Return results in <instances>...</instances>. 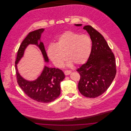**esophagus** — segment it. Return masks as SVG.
<instances>
[{"mask_svg": "<svg viewBox=\"0 0 131 131\" xmlns=\"http://www.w3.org/2000/svg\"><path fill=\"white\" fill-rule=\"evenodd\" d=\"M71 72L69 70H66L64 71V74L65 75H70L71 74Z\"/></svg>", "mask_w": 131, "mask_h": 131, "instance_id": "obj_1", "label": "esophagus"}]
</instances>
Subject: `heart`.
<instances>
[{
    "label": "heart",
    "instance_id": "1",
    "mask_svg": "<svg viewBox=\"0 0 131 131\" xmlns=\"http://www.w3.org/2000/svg\"><path fill=\"white\" fill-rule=\"evenodd\" d=\"M92 48L90 38L86 34L80 35L73 31H65L56 39L55 44L48 47L47 54L50 60L57 67L62 65L66 55L72 63L80 65L85 62L90 56Z\"/></svg>",
    "mask_w": 131,
    "mask_h": 131
}]
</instances>
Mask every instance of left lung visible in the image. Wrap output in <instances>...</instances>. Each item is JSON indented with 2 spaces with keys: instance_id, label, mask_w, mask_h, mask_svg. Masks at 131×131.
<instances>
[{
  "instance_id": "8db88e82",
  "label": "left lung",
  "mask_w": 131,
  "mask_h": 131,
  "mask_svg": "<svg viewBox=\"0 0 131 131\" xmlns=\"http://www.w3.org/2000/svg\"><path fill=\"white\" fill-rule=\"evenodd\" d=\"M83 29L90 36L92 49L87 62L76 70L81 77L78 89L84 96L94 98L104 93L112 84L116 74L115 59L100 33L90 25L84 26Z\"/></svg>"
}]
</instances>
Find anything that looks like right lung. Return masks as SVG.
Segmentation results:
<instances>
[{
  "instance_id": "add662e5",
  "label": "right lung",
  "mask_w": 131,
  "mask_h": 131,
  "mask_svg": "<svg viewBox=\"0 0 131 131\" xmlns=\"http://www.w3.org/2000/svg\"><path fill=\"white\" fill-rule=\"evenodd\" d=\"M44 29L41 28L29 33L20 44L17 52L15 61V68L17 82L19 86L29 98L38 102L48 103L57 98L60 94V83L65 78L62 71L56 68H51L45 66L42 74L34 81H26L19 73L17 64L23 56L25 50L29 44L36 45L40 48L45 61L49 62V59L45 49L44 44L40 40L41 34Z\"/></svg>"
}]
</instances>
